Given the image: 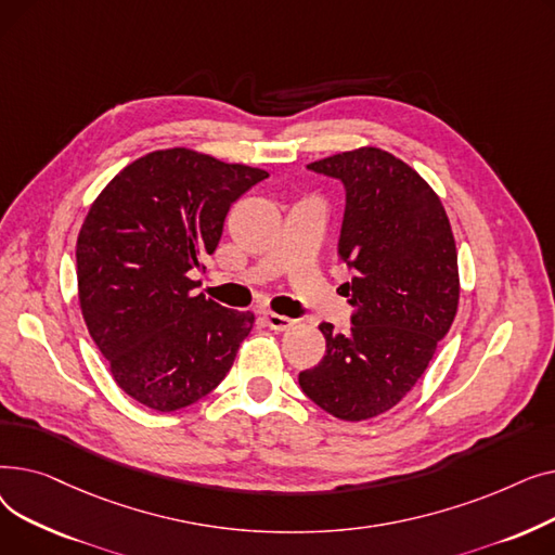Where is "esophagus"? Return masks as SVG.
I'll return each instance as SVG.
<instances>
[{
	"instance_id": "obj_1",
	"label": "esophagus",
	"mask_w": 555,
	"mask_h": 555,
	"mask_svg": "<svg viewBox=\"0 0 555 555\" xmlns=\"http://www.w3.org/2000/svg\"><path fill=\"white\" fill-rule=\"evenodd\" d=\"M262 319H266V324H268L272 331H287V328L295 326L293 319L283 317V314H276V312H272V310L262 312Z\"/></svg>"
}]
</instances>
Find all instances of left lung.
Segmentation results:
<instances>
[{"instance_id": "left-lung-1", "label": "left lung", "mask_w": 555, "mask_h": 555, "mask_svg": "<svg viewBox=\"0 0 555 555\" xmlns=\"http://www.w3.org/2000/svg\"><path fill=\"white\" fill-rule=\"evenodd\" d=\"M344 182L339 258L353 270L348 335L319 331L326 356L299 373L304 393L339 421L389 412L421 380L459 308V262L441 197L402 159L362 145L308 164Z\"/></svg>"}]
</instances>
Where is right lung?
Listing matches in <instances>:
<instances>
[{"label":"right lung","instance_id":"1","mask_svg":"<svg viewBox=\"0 0 555 555\" xmlns=\"http://www.w3.org/2000/svg\"><path fill=\"white\" fill-rule=\"evenodd\" d=\"M268 170L164 149L128 164L78 233L82 319L114 383L157 412L214 391L254 328V312L195 295L227 211Z\"/></svg>","mask_w":555,"mask_h":555}]
</instances>
